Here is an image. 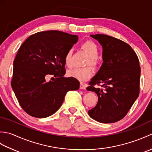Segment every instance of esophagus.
<instances>
[{
  "mask_svg": "<svg viewBox=\"0 0 152 152\" xmlns=\"http://www.w3.org/2000/svg\"><path fill=\"white\" fill-rule=\"evenodd\" d=\"M86 88V86L84 84V83H83L82 82L80 83V88L81 89H85Z\"/></svg>",
  "mask_w": 152,
  "mask_h": 152,
  "instance_id": "1",
  "label": "esophagus"
}]
</instances>
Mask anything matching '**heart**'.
I'll return each mask as SVG.
<instances>
[{
  "instance_id": "obj_1",
  "label": "heart",
  "mask_w": 152,
  "mask_h": 152,
  "mask_svg": "<svg viewBox=\"0 0 152 152\" xmlns=\"http://www.w3.org/2000/svg\"><path fill=\"white\" fill-rule=\"evenodd\" d=\"M82 49L89 55V59L87 60L86 65H91L93 68H96L98 65L97 57L99 56V48L95 42L92 41H86L81 46ZM72 50H68L64 56V64L68 67L72 66ZM68 76L74 78L80 81H85L89 79L92 75V70L91 67L86 66L83 68H74L68 70Z\"/></svg>"
}]
</instances>
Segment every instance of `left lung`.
<instances>
[{"label": "left lung", "mask_w": 152, "mask_h": 152, "mask_svg": "<svg viewBox=\"0 0 152 152\" xmlns=\"http://www.w3.org/2000/svg\"><path fill=\"white\" fill-rule=\"evenodd\" d=\"M91 37L102 47L103 63L87 88L98 96L97 104L88 114L102 124L114 123L125 117L139 95V60L124 41L106 34Z\"/></svg>", "instance_id": "8db88e82"}]
</instances>
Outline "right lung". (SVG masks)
Listing matches in <instances>:
<instances>
[{
  "instance_id": "add662e5",
  "label": "right lung",
  "mask_w": 152,
  "mask_h": 152,
  "mask_svg": "<svg viewBox=\"0 0 152 152\" xmlns=\"http://www.w3.org/2000/svg\"><path fill=\"white\" fill-rule=\"evenodd\" d=\"M78 40L77 35L47 31L31 35L21 44L14 61L11 86L27 114L39 118L51 115L68 91L79 89L78 80L64 77V56ZM48 76L54 81L48 82Z\"/></svg>"
}]
</instances>
